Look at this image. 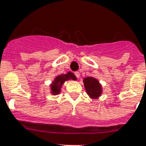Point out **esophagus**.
<instances>
[{"label": "esophagus", "instance_id": "34e87169", "mask_svg": "<svg viewBox=\"0 0 146 146\" xmlns=\"http://www.w3.org/2000/svg\"><path fill=\"white\" fill-rule=\"evenodd\" d=\"M74 74H75V76H76L77 78H79V76H80V73H79V72H78V71L75 72Z\"/></svg>", "mask_w": 146, "mask_h": 146}]
</instances>
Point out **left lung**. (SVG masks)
I'll return each instance as SVG.
<instances>
[{
  "mask_svg": "<svg viewBox=\"0 0 146 146\" xmlns=\"http://www.w3.org/2000/svg\"><path fill=\"white\" fill-rule=\"evenodd\" d=\"M84 84L87 93L92 98H98L102 93L101 85L98 81L93 77H87L84 78Z\"/></svg>",
  "mask_w": 146,
  "mask_h": 146,
  "instance_id": "1",
  "label": "left lung"
}]
</instances>
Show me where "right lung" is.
Here are the masks:
<instances>
[{"instance_id": "add662e5", "label": "right lung", "mask_w": 146, "mask_h": 146, "mask_svg": "<svg viewBox=\"0 0 146 146\" xmlns=\"http://www.w3.org/2000/svg\"><path fill=\"white\" fill-rule=\"evenodd\" d=\"M72 79L76 80V77L71 72H68L66 74H61L56 76L54 81L50 84V92L53 95H58L61 91V87L66 81Z\"/></svg>"}]
</instances>
